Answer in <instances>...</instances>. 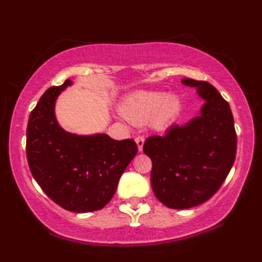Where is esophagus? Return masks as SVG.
Instances as JSON below:
<instances>
[{"mask_svg":"<svg viewBox=\"0 0 262 262\" xmlns=\"http://www.w3.org/2000/svg\"><path fill=\"white\" fill-rule=\"evenodd\" d=\"M144 137H142V136H138V137H136V143H137V146H138V150L139 151H142L143 150V145H144Z\"/></svg>","mask_w":262,"mask_h":262,"instance_id":"esophagus-1","label":"esophagus"}]
</instances>
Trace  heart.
Listing matches in <instances>:
<instances>
[{
  "mask_svg": "<svg viewBox=\"0 0 262 262\" xmlns=\"http://www.w3.org/2000/svg\"><path fill=\"white\" fill-rule=\"evenodd\" d=\"M181 110L178 95H167L163 92H136L121 103V113L134 123L151 121L156 128L170 124Z\"/></svg>",
  "mask_w": 262,
  "mask_h": 262,
  "instance_id": "1",
  "label": "heart"
}]
</instances>
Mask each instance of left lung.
<instances>
[{
	"mask_svg": "<svg viewBox=\"0 0 262 262\" xmlns=\"http://www.w3.org/2000/svg\"><path fill=\"white\" fill-rule=\"evenodd\" d=\"M196 88L204 105L198 117L174 124L166 136H151L143 151L152 161L154 194L170 209H189L209 200L227 179L236 157L237 138L230 106L213 85L182 78Z\"/></svg>",
	"mask_w": 262,
	"mask_h": 262,
	"instance_id": "1",
	"label": "left lung"
}]
</instances>
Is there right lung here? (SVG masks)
Returning <instances> with one entry per match:
<instances>
[{
    "mask_svg": "<svg viewBox=\"0 0 262 262\" xmlns=\"http://www.w3.org/2000/svg\"><path fill=\"white\" fill-rule=\"evenodd\" d=\"M73 81L51 87L31 112L26 154L31 173L49 198L71 212L102 209L116 193L121 174L137 154L134 139L106 134L81 136L60 127L55 105Z\"/></svg>",
    "mask_w": 262,
    "mask_h": 262,
    "instance_id": "obj_1",
    "label": "right lung"
}]
</instances>
